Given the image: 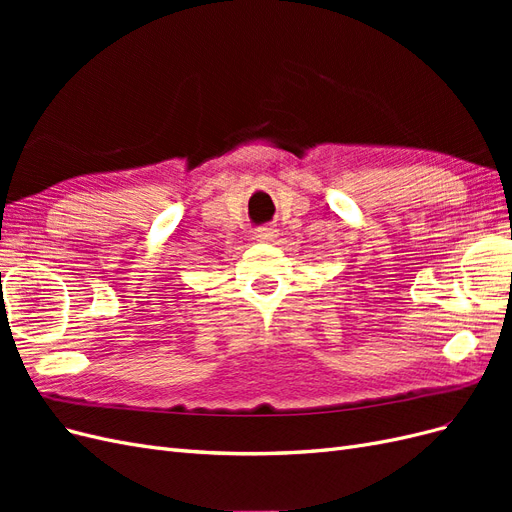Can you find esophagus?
<instances>
[{
  "mask_svg": "<svg viewBox=\"0 0 512 512\" xmlns=\"http://www.w3.org/2000/svg\"><path fill=\"white\" fill-rule=\"evenodd\" d=\"M256 241H273L277 237V228H273L271 224H262L254 230Z\"/></svg>",
  "mask_w": 512,
  "mask_h": 512,
  "instance_id": "obj_1",
  "label": "esophagus"
}]
</instances>
